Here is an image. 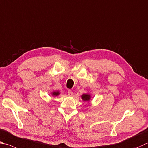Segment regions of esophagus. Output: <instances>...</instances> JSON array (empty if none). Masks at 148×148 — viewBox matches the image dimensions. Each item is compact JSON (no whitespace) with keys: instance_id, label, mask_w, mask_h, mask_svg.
<instances>
[{"instance_id":"1","label":"esophagus","mask_w":148,"mask_h":148,"mask_svg":"<svg viewBox=\"0 0 148 148\" xmlns=\"http://www.w3.org/2000/svg\"><path fill=\"white\" fill-rule=\"evenodd\" d=\"M68 95H69V96H73V92H72V91L69 90V91H68Z\"/></svg>"}]
</instances>
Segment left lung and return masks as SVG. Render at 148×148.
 Instances as JSON below:
<instances>
[{
  "label": "left lung",
  "instance_id": "left-lung-1",
  "mask_svg": "<svg viewBox=\"0 0 148 148\" xmlns=\"http://www.w3.org/2000/svg\"><path fill=\"white\" fill-rule=\"evenodd\" d=\"M82 99V100L84 101H90V98H91V96L90 94H83V95L81 96Z\"/></svg>",
  "mask_w": 148,
  "mask_h": 148
}]
</instances>
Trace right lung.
Returning a JSON list of instances; mask_svg holds the SVG:
<instances>
[{
    "instance_id": "1",
    "label": "right lung",
    "mask_w": 148,
    "mask_h": 148,
    "mask_svg": "<svg viewBox=\"0 0 148 148\" xmlns=\"http://www.w3.org/2000/svg\"><path fill=\"white\" fill-rule=\"evenodd\" d=\"M51 94H52V95L53 96H57L60 95V92H59V91H53V92Z\"/></svg>"
}]
</instances>
